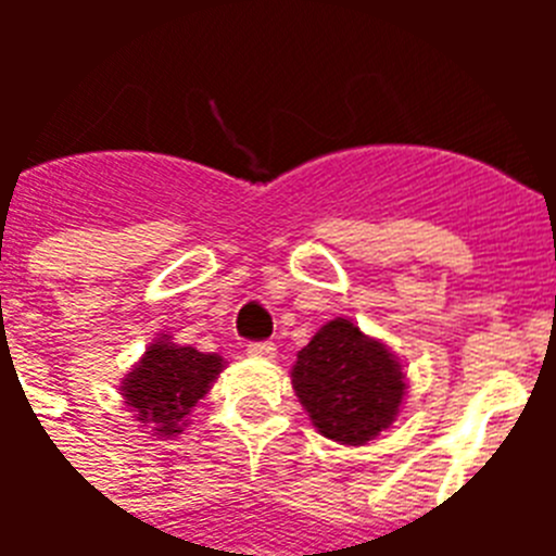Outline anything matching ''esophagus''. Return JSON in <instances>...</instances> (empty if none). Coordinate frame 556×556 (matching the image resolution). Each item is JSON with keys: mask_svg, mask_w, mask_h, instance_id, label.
<instances>
[{"mask_svg": "<svg viewBox=\"0 0 556 556\" xmlns=\"http://www.w3.org/2000/svg\"><path fill=\"white\" fill-rule=\"evenodd\" d=\"M275 342H250L248 345V356L253 358H275Z\"/></svg>", "mask_w": 556, "mask_h": 556, "instance_id": "34e87169", "label": "esophagus"}]
</instances>
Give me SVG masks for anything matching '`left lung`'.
<instances>
[{
    "mask_svg": "<svg viewBox=\"0 0 556 556\" xmlns=\"http://www.w3.org/2000/svg\"><path fill=\"white\" fill-rule=\"evenodd\" d=\"M292 387L323 437L365 445L397 417L406 376L387 345L337 317L298 353Z\"/></svg>",
    "mask_w": 556,
    "mask_h": 556,
    "instance_id": "1",
    "label": "left lung"
}]
</instances>
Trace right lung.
<instances>
[{"label":"right lung","instance_id":"obj_1","mask_svg":"<svg viewBox=\"0 0 556 556\" xmlns=\"http://www.w3.org/2000/svg\"><path fill=\"white\" fill-rule=\"evenodd\" d=\"M225 367L217 353L175 345L159 337L147 348L141 362L122 381V395L139 424H150L152 434L175 437L184 431L186 415L208 392Z\"/></svg>","mask_w":556,"mask_h":556}]
</instances>
